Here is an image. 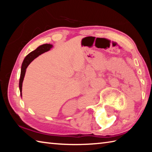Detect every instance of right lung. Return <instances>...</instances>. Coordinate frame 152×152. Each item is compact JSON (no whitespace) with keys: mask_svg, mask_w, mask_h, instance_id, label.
<instances>
[{"mask_svg":"<svg viewBox=\"0 0 152 152\" xmlns=\"http://www.w3.org/2000/svg\"><path fill=\"white\" fill-rule=\"evenodd\" d=\"M53 48V45L51 44H48V43H45V44H43L42 45H39L37 49H35L34 51H31V52L29 53L26 57L25 58L23 61L22 63L21 66V69H20V79H19V90H20V96H22V86H23V79L25 75V72H26V69L27 66L29 65L30 63L35 59L38 56H40L42 53L46 52V51H48L50 50L51 48Z\"/></svg>","mask_w":152,"mask_h":152,"instance_id":"obj_1","label":"right lung"}]
</instances>
